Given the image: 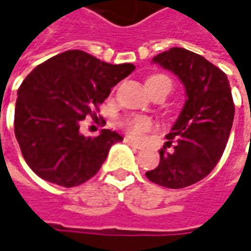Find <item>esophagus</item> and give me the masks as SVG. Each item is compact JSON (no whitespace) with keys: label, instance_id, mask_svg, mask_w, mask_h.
Masks as SVG:
<instances>
[{"label":"esophagus","instance_id":"esophagus-1","mask_svg":"<svg viewBox=\"0 0 251 251\" xmlns=\"http://www.w3.org/2000/svg\"><path fill=\"white\" fill-rule=\"evenodd\" d=\"M125 143L126 144H127V146H130V147H133V148H136V150H141V146H140V144H137V143H134V141H133V140H130V139H127V137H126L125 139Z\"/></svg>","mask_w":251,"mask_h":251}]
</instances>
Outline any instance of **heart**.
<instances>
[{"label": "heart", "mask_w": 251, "mask_h": 251, "mask_svg": "<svg viewBox=\"0 0 251 251\" xmlns=\"http://www.w3.org/2000/svg\"><path fill=\"white\" fill-rule=\"evenodd\" d=\"M161 83H168L169 86H172L170 79L165 75H154L151 76L147 81L148 89H154L155 86L161 85ZM124 126L127 130V133L132 136L133 139H141L144 134L150 130L154 129V122L152 119L144 117V115H136V117H129V118L124 119Z\"/></svg>", "instance_id": "b5f03b06"}]
</instances>
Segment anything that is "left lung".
<instances>
[{
	"label": "left lung",
	"mask_w": 251,
	"mask_h": 251,
	"mask_svg": "<svg viewBox=\"0 0 251 251\" xmlns=\"http://www.w3.org/2000/svg\"><path fill=\"white\" fill-rule=\"evenodd\" d=\"M152 61L180 78L187 100L166 136L173 151L161 150L159 165L146 176L166 188H185L209 175L226 150L235 115L231 86L226 73L184 48H170Z\"/></svg>",
	"instance_id": "obj_1"
}]
</instances>
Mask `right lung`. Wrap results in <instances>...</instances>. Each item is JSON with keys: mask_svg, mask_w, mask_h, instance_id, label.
<instances>
[{"mask_svg": "<svg viewBox=\"0 0 251 251\" xmlns=\"http://www.w3.org/2000/svg\"><path fill=\"white\" fill-rule=\"evenodd\" d=\"M110 64L83 50H67L32 70L18 90L15 136L35 175L61 187H76L100 170L122 136L103 129L97 137L79 133V121L95 117L112 86L134 70Z\"/></svg>", "mask_w": 251, "mask_h": 251, "instance_id": "obj_1", "label": "right lung"}]
</instances>
